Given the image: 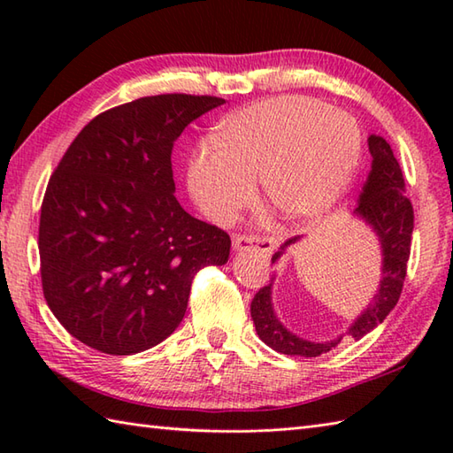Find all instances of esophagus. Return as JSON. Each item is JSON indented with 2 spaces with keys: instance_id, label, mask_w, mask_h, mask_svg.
I'll use <instances>...</instances> for the list:
<instances>
[{
  "instance_id": "34e87169",
  "label": "esophagus",
  "mask_w": 453,
  "mask_h": 453,
  "mask_svg": "<svg viewBox=\"0 0 453 453\" xmlns=\"http://www.w3.org/2000/svg\"><path fill=\"white\" fill-rule=\"evenodd\" d=\"M278 242L273 235H253V234H239L234 237V249L235 251H243V249L255 247L261 253H273Z\"/></svg>"
}]
</instances>
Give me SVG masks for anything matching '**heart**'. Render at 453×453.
<instances>
[{"mask_svg":"<svg viewBox=\"0 0 453 453\" xmlns=\"http://www.w3.org/2000/svg\"><path fill=\"white\" fill-rule=\"evenodd\" d=\"M218 142L200 143L188 187L214 219H232L255 195L288 219L323 214L349 185L360 157V130L349 114L303 95H282L229 114Z\"/></svg>","mask_w":453,"mask_h":453,"instance_id":"b5f03b06","label":"heart"}]
</instances>
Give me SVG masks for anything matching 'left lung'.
<instances>
[{
  "label": "left lung",
  "mask_w": 453,
  "mask_h": 453,
  "mask_svg": "<svg viewBox=\"0 0 453 453\" xmlns=\"http://www.w3.org/2000/svg\"><path fill=\"white\" fill-rule=\"evenodd\" d=\"M368 146L372 153V171L368 182L364 185V192L356 208V214L364 218L378 234L381 251H383V280L380 290L373 297V303L365 310L354 325L349 334L354 339H362L365 333L375 329L393 307L397 305L403 290V282L407 276V261L411 255V235H412V211L411 200L405 195V180L399 167V161L393 156L389 143L381 136H370ZM297 237L288 239L284 247L294 243ZM282 247V249H284ZM280 257L276 253L273 261ZM273 278L265 288H261L251 302V317L255 331L266 346L273 350L288 356H302V358H315L325 352L333 350L339 341L331 342H311L292 334L284 325L276 319L271 303Z\"/></svg>",
  "instance_id": "obj_1"
}]
</instances>
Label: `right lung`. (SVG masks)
Returning <instances> with one entry per match:
<instances>
[{"instance_id":"obj_1","label":"right lung","mask_w":453,"mask_h":453,"mask_svg":"<svg viewBox=\"0 0 453 453\" xmlns=\"http://www.w3.org/2000/svg\"><path fill=\"white\" fill-rule=\"evenodd\" d=\"M226 101L163 93L97 114L65 150L38 226L44 300L91 349L128 356L165 341L192 280L227 263L232 239L180 208L171 153L188 124Z\"/></svg>"}]
</instances>
